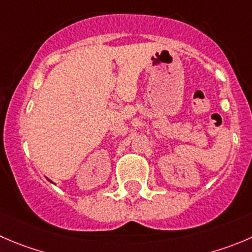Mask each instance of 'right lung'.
Masks as SVG:
<instances>
[{"label":"right lung","mask_w":252,"mask_h":252,"mask_svg":"<svg viewBox=\"0 0 252 252\" xmlns=\"http://www.w3.org/2000/svg\"><path fill=\"white\" fill-rule=\"evenodd\" d=\"M50 182H51V181H50Z\"/></svg>","instance_id":"right-lung-1"}]
</instances>
